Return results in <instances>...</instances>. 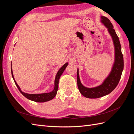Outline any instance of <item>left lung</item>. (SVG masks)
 Wrapping results in <instances>:
<instances>
[{"instance_id": "1", "label": "left lung", "mask_w": 134, "mask_h": 134, "mask_svg": "<svg viewBox=\"0 0 134 134\" xmlns=\"http://www.w3.org/2000/svg\"><path fill=\"white\" fill-rule=\"evenodd\" d=\"M102 22L107 28L111 35L115 47V62L110 74L100 86L93 88L84 87L80 83L78 70H77V84L79 90L83 96L89 98H97L108 94L118 85L124 69V58L118 36L113 28L112 23L106 17H101Z\"/></svg>"}]
</instances>
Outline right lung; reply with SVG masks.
I'll return each instance as SVG.
<instances>
[{"instance_id": "1", "label": "right lung", "mask_w": 134, "mask_h": 134, "mask_svg": "<svg viewBox=\"0 0 134 134\" xmlns=\"http://www.w3.org/2000/svg\"><path fill=\"white\" fill-rule=\"evenodd\" d=\"M68 63H66V64H65L64 65L60 68V69L58 71L57 74H56V78H55V87L54 90L52 91H51V92L49 93H42V94H28V93H24L23 92L21 91V89H20L19 87L18 86L17 83H16L15 80H14V76H13V71H12V69L11 68V72H12V75L13 78L14 79V83L16 85V86L17 87L18 89L19 90V91H20L22 94L25 96L26 98H27V99L35 101V102H47V101L50 100L51 99H53L54 97H55V96L56 95V93H57L58 90V84H59V79L60 76L62 75V74H63V72H64V71L65 69V68H66V66H68Z\"/></svg>"}]
</instances>
